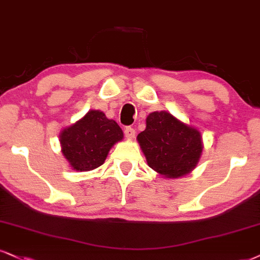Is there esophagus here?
I'll return each instance as SVG.
<instances>
[{
	"label": "esophagus",
	"instance_id": "1",
	"mask_svg": "<svg viewBox=\"0 0 260 260\" xmlns=\"http://www.w3.org/2000/svg\"><path fill=\"white\" fill-rule=\"evenodd\" d=\"M124 134H125V136L127 137V139H134V137H135V130H134L133 127H130V126L125 127Z\"/></svg>",
	"mask_w": 260,
	"mask_h": 260
}]
</instances>
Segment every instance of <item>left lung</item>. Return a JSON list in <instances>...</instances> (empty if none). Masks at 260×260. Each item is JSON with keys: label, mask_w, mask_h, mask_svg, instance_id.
Returning a JSON list of instances; mask_svg holds the SVG:
<instances>
[{"label": "left lung", "mask_w": 260, "mask_h": 260, "mask_svg": "<svg viewBox=\"0 0 260 260\" xmlns=\"http://www.w3.org/2000/svg\"><path fill=\"white\" fill-rule=\"evenodd\" d=\"M137 142L149 168L164 178H179L193 171L204 148L200 131L166 111L149 113Z\"/></svg>", "instance_id": "8db88e82"}]
</instances>
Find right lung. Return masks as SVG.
<instances>
[{"instance_id":"add662e5","label":"right lung","mask_w":260,"mask_h":260,"mask_svg":"<svg viewBox=\"0 0 260 260\" xmlns=\"http://www.w3.org/2000/svg\"><path fill=\"white\" fill-rule=\"evenodd\" d=\"M63 158L76 171H91L101 166L124 134L117 121L108 119L102 111L91 110L82 119L60 133Z\"/></svg>"}]
</instances>
